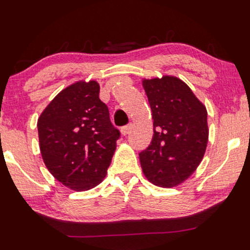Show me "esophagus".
I'll return each instance as SVG.
<instances>
[{"instance_id": "1", "label": "esophagus", "mask_w": 250, "mask_h": 250, "mask_svg": "<svg viewBox=\"0 0 250 250\" xmlns=\"http://www.w3.org/2000/svg\"><path fill=\"white\" fill-rule=\"evenodd\" d=\"M131 128H132V126H131V125H126V126H123V127H122V130H120V132H122V134H123V136H126V134H128V133H130Z\"/></svg>"}]
</instances>
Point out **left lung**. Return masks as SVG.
<instances>
[{
    "instance_id": "obj_1",
    "label": "left lung",
    "mask_w": 250,
    "mask_h": 250,
    "mask_svg": "<svg viewBox=\"0 0 250 250\" xmlns=\"http://www.w3.org/2000/svg\"><path fill=\"white\" fill-rule=\"evenodd\" d=\"M153 119V138L139 153L145 177L169 188L200 165L208 143L207 110L186 83L174 76L144 79Z\"/></svg>"
}]
</instances>
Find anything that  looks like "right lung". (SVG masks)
<instances>
[{"mask_svg":"<svg viewBox=\"0 0 250 250\" xmlns=\"http://www.w3.org/2000/svg\"><path fill=\"white\" fill-rule=\"evenodd\" d=\"M99 89L96 81L76 82L50 102L37 122L46 168L78 192L102 183L120 137Z\"/></svg>","mask_w":250,"mask_h":250,"instance_id":"right-lung-1","label":"right lung"}]
</instances>
